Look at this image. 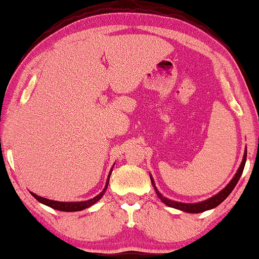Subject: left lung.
I'll use <instances>...</instances> for the list:
<instances>
[{
	"label": "left lung",
	"mask_w": 259,
	"mask_h": 259,
	"mask_svg": "<svg viewBox=\"0 0 259 259\" xmlns=\"http://www.w3.org/2000/svg\"><path fill=\"white\" fill-rule=\"evenodd\" d=\"M246 157H247V149L245 148V153H244V157H242V161L241 164H240L238 171H236V174L233 177L232 181L227 185L221 191L220 193H217V194H214L213 197L206 199V200L204 201H199V202H180V201H175V200H171V199L164 197L161 193L158 191V188L155 187V183H154V180L153 177H152L151 174H149V176H151V181H152V186L154 187V191L157 193L158 198L160 199L161 201L164 202L166 206H170V207H174V208H177V210H181L183 211V212H188V213H200V212H204V211H207V210H211V208H214L217 207L222 202L224 199H227V197L232 193L233 189H234V187L236 186V183H238V181L240 177H241V174L242 171H244V167H245V163H246Z\"/></svg>",
	"instance_id": "obj_1"
}]
</instances>
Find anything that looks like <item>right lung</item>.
I'll return each instance as SVG.
<instances>
[{
	"instance_id": "1",
	"label": "right lung",
	"mask_w": 259,
	"mask_h": 259,
	"mask_svg": "<svg viewBox=\"0 0 259 259\" xmlns=\"http://www.w3.org/2000/svg\"><path fill=\"white\" fill-rule=\"evenodd\" d=\"M113 166H114V165H113ZM113 166H112V167H113ZM111 174H112V169L110 171V174H108L107 181H106V186H105V188L102 189V192L93 199H89V200H84V201H57V200H51V199L39 197V195H37L32 192H30V193H31V195H32V197L36 199V200H38L40 202V204L47 205V206L54 208V210L65 211V212H74V211H82V210H84V208H88V207L92 206V205H94L95 202H98L100 199L104 197L106 189H107V187H108V181H110Z\"/></svg>"
}]
</instances>
